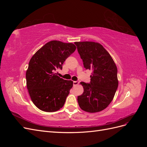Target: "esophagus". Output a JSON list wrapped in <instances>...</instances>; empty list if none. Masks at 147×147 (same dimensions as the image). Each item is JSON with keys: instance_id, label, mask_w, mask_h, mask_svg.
<instances>
[{"instance_id": "esophagus-1", "label": "esophagus", "mask_w": 147, "mask_h": 147, "mask_svg": "<svg viewBox=\"0 0 147 147\" xmlns=\"http://www.w3.org/2000/svg\"><path fill=\"white\" fill-rule=\"evenodd\" d=\"M78 84H79V82L78 81H74L73 82L74 86H77V85H78Z\"/></svg>"}]
</instances>
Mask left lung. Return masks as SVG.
I'll return each mask as SVG.
<instances>
[{"label":"left lung","instance_id":"obj_1","mask_svg":"<svg viewBox=\"0 0 147 147\" xmlns=\"http://www.w3.org/2000/svg\"><path fill=\"white\" fill-rule=\"evenodd\" d=\"M74 43L77 47L84 67L92 70L90 83L80 82L84 91L78 96V105L88 112H100L107 107L117 90V67L108 51L100 43Z\"/></svg>","mask_w":147,"mask_h":147}]
</instances>
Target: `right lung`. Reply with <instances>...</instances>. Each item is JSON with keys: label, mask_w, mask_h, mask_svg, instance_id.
Returning a JSON list of instances; mask_svg holds the SVG:
<instances>
[{"label": "right lung", "mask_w": 147, "mask_h": 147, "mask_svg": "<svg viewBox=\"0 0 147 147\" xmlns=\"http://www.w3.org/2000/svg\"><path fill=\"white\" fill-rule=\"evenodd\" d=\"M75 50L73 43L53 40L30 59L26 74V83L31 100L40 110L56 112L64 105L73 82L60 78L55 72L62 70L65 59Z\"/></svg>", "instance_id": "add662e5"}]
</instances>
